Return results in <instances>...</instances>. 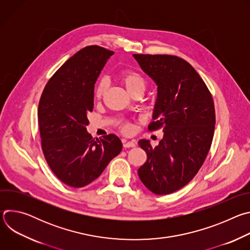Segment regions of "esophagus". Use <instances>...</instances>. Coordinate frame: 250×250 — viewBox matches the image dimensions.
<instances>
[{
  "label": "esophagus",
  "instance_id": "1",
  "mask_svg": "<svg viewBox=\"0 0 250 250\" xmlns=\"http://www.w3.org/2000/svg\"><path fill=\"white\" fill-rule=\"evenodd\" d=\"M122 141H123V146H124V147H125V148H128V147H134V146H136L135 141H133V140L129 141V140H126V139H123Z\"/></svg>",
  "mask_w": 250,
  "mask_h": 250
}]
</instances>
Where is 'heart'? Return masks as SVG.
<instances>
[{
  "instance_id": "obj_1",
  "label": "heart",
  "mask_w": 250,
  "mask_h": 250,
  "mask_svg": "<svg viewBox=\"0 0 250 250\" xmlns=\"http://www.w3.org/2000/svg\"><path fill=\"white\" fill-rule=\"evenodd\" d=\"M120 80L126 89V91L131 94L137 90H145L146 89V80L139 73L134 72V71H124L120 74ZM106 89L105 80L102 79L99 81L96 87V97L101 98ZM123 130L125 132H129L131 130V126L128 124H125L123 126Z\"/></svg>"
}]
</instances>
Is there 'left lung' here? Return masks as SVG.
<instances>
[{"label": "left lung", "mask_w": 250, "mask_h": 250, "mask_svg": "<svg viewBox=\"0 0 250 250\" xmlns=\"http://www.w3.org/2000/svg\"><path fill=\"white\" fill-rule=\"evenodd\" d=\"M144 72L157 86V98L148 128L163 129L154 148L147 139L138 146L147 154L137 173L156 195H167L187 185L202 167L215 132L211 95L197 71L173 55L133 54Z\"/></svg>", "instance_id": "8db88e82"}]
</instances>
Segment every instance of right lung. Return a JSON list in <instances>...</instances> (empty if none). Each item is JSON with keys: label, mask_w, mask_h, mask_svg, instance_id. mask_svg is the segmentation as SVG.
I'll use <instances>...</instances> for the list:
<instances>
[{"label": "right lung", "mask_w": 250, "mask_h": 250, "mask_svg": "<svg viewBox=\"0 0 250 250\" xmlns=\"http://www.w3.org/2000/svg\"><path fill=\"white\" fill-rule=\"evenodd\" d=\"M113 51L87 46L69 58L47 82L39 104L44 157L64 184L84 187L103 173L123 148L115 134L94 138L86 126L94 108V89Z\"/></svg>", "instance_id": "right-lung-1"}]
</instances>
